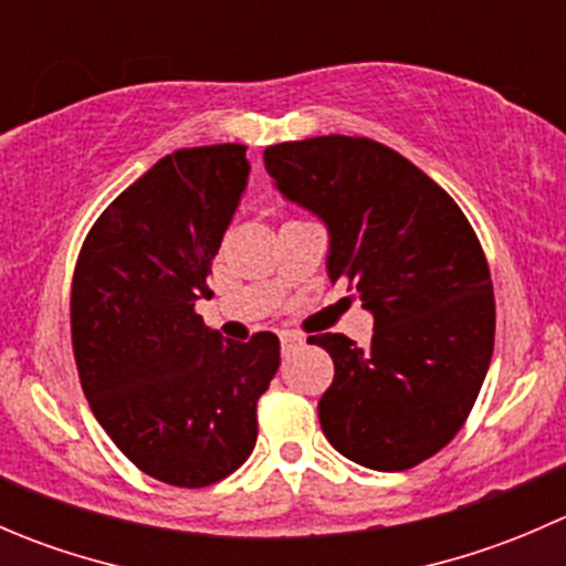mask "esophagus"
Instances as JSON below:
<instances>
[{
    "instance_id": "1",
    "label": "esophagus",
    "mask_w": 566,
    "mask_h": 566,
    "mask_svg": "<svg viewBox=\"0 0 566 566\" xmlns=\"http://www.w3.org/2000/svg\"><path fill=\"white\" fill-rule=\"evenodd\" d=\"M304 345V336L301 334H282V353L284 356H287V353H293V350H298V347Z\"/></svg>"
}]
</instances>
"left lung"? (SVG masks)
Returning <instances> with one entry per match:
<instances>
[{
	"mask_svg": "<svg viewBox=\"0 0 566 566\" xmlns=\"http://www.w3.org/2000/svg\"><path fill=\"white\" fill-rule=\"evenodd\" d=\"M276 188L325 221L328 276L375 315L373 345L310 336L334 384L319 427L347 460L408 471L462 430L488 375L495 298L488 256L460 205L367 136H315L265 150Z\"/></svg>",
	"mask_w": 566,
	"mask_h": 566,
	"instance_id": "obj_1",
	"label": "left lung"
}]
</instances>
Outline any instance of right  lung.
<instances>
[{
    "mask_svg": "<svg viewBox=\"0 0 566 566\" xmlns=\"http://www.w3.org/2000/svg\"><path fill=\"white\" fill-rule=\"evenodd\" d=\"M243 145L182 147L98 216L71 284L78 380L114 447L147 476L208 488L247 462L279 339H221L193 312L247 188Z\"/></svg>",
    "mask_w": 566,
    "mask_h": 566,
    "instance_id": "1",
    "label": "right lung"
}]
</instances>
